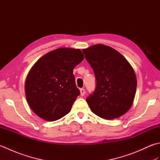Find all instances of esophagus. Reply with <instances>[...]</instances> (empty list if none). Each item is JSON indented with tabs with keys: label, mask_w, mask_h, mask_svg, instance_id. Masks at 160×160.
I'll use <instances>...</instances> for the list:
<instances>
[{
	"label": "esophagus",
	"mask_w": 160,
	"mask_h": 160,
	"mask_svg": "<svg viewBox=\"0 0 160 160\" xmlns=\"http://www.w3.org/2000/svg\"><path fill=\"white\" fill-rule=\"evenodd\" d=\"M80 96H83L84 93H85V90H84V89H83V88H82V89H80Z\"/></svg>",
	"instance_id": "1"
}]
</instances>
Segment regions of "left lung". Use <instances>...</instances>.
Segmentation results:
<instances>
[{"mask_svg": "<svg viewBox=\"0 0 160 160\" xmlns=\"http://www.w3.org/2000/svg\"><path fill=\"white\" fill-rule=\"evenodd\" d=\"M82 52L96 76V89L86 100L91 111L106 120L123 115L132 106L137 87L130 63L116 50L102 44Z\"/></svg>", "mask_w": 160, "mask_h": 160, "instance_id": "left-lung-1", "label": "left lung"}]
</instances>
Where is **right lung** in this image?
I'll use <instances>...</instances> for the list:
<instances>
[{
	"instance_id": "obj_1",
	"label": "right lung",
	"mask_w": 160,
	"mask_h": 160,
	"mask_svg": "<svg viewBox=\"0 0 160 160\" xmlns=\"http://www.w3.org/2000/svg\"><path fill=\"white\" fill-rule=\"evenodd\" d=\"M84 59L80 49L59 48L37 61L27 76L25 91L32 111L47 121H55L69 113L80 95L74 67Z\"/></svg>"
}]
</instances>
